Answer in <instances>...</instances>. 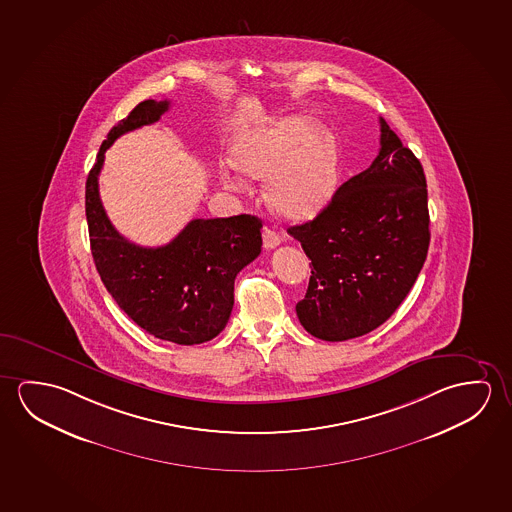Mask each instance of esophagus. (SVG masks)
<instances>
[{
	"label": "esophagus",
	"mask_w": 512,
	"mask_h": 512,
	"mask_svg": "<svg viewBox=\"0 0 512 512\" xmlns=\"http://www.w3.org/2000/svg\"><path fill=\"white\" fill-rule=\"evenodd\" d=\"M281 244V236L279 233H276L274 229H263V245H265V249H276L277 245Z\"/></svg>",
	"instance_id": "1"
}]
</instances>
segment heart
<instances>
[{
	"label": "heart",
	"mask_w": 512,
	"mask_h": 512,
	"mask_svg": "<svg viewBox=\"0 0 512 512\" xmlns=\"http://www.w3.org/2000/svg\"><path fill=\"white\" fill-rule=\"evenodd\" d=\"M306 117H293L247 131L236 140L235 163L249 178H268L267 199L290 219H306L324 204L334 178V153ZM224 187L240 190L228 169L220 172Z\"/></svg>",
	"instance_id": "1"
}]
</instances>
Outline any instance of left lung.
Returning <instances> with one entry per match:
<instances>
[{
  "label": "left lung",
  "instance_id": "left-lung-1",
  "mask_svg": "<svg viewBox=\"0 0 512 512\" xmlns=\"http://www.w3.org/2000/svg\"><path fill=\"white\" fill-rule=\"evenodd\" d=\"M288 233L311 260L308 292L295 306L302 327L325 341L374 331L406 299L427 258L422 163L381 119L372 165L345 181L315 219Z\"/></svg>",
  "mask_w": 512,
  "mask_h": 512
}]
</instances>
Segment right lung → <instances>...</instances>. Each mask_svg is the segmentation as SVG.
Masks as SVG:
<instances>
[{
  "mask_svg": "<svg viewBox=\"0 0 512 512\" xmlns=\"http://www.w3.org/2000/svg\"><path fill=\"white\" fill-rule=\"evenodd\" d=\"M169 106L142 101L106 135L85 185V213L94 263L119 308L155 338L197 345L228 324L236 274L260 256L261 220L245 213L194 219L169 244L140 247L117 233L99 197L106 149L124 133L158 121Z\"/></svg>",
  "mask_w": 512,
  "mask_h": 512,
  "instance_id": "1",
  "label": "right lung"
}]
</instances>
